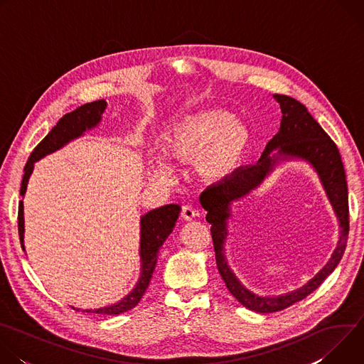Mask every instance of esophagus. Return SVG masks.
Masks as SVG:
<instances>
[{"label": "esophagus", "mask_w": 364, "mask_h": 364, "mask_svg": "<svg viewBox=\"0 0 364 364\" xmlns=\"http://www.w3.org/2000/svg\"><path fill=\"white\" fill-rule=\"evenodd\" d=\"M196 216H197V212H196V209H194L193 205L186 204V205L181 207V218L184 220H193Z\"/></svg>", "instance_id": "34e87169"}]
</instances>
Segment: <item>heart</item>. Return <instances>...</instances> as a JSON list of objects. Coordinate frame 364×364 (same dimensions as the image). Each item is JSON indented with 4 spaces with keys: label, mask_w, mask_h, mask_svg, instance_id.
<instances>
[{
    "label": "heart",
    "mask_w": 364,
    "mask_h": 364,
    "mask_svg": "<svg viewBox=\"0 0 364 364\" xmlns=\"http://www.w3.org/2000/svg\"><path fill=\"white\" fill-rule=\"evenodd\" d=\"M250 142L247 128L233 114L222 109L186 115L164 138L168 155L181 161H194L198 176L210 183L225 181L240 168Z\"/></svg>",
    "instance_id": "b5f03b06"
}]
</instances>
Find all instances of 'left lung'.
Returning a JSON list of instances; mask_svg holds the SVG:
<instances>
[{
	"label": "left lung",
	"mask_w": 364,
	"mask_h": 364,
	"mask_svg": "<svg viewBox=\"0 0 364 364\" xmlns=\"http://www.w3.org/2000/svg\"><path fill=\"white\" fill-rule=\"evenodd\" d=\"M274 97L282 111L281 128L267 144L262 157L255 166L239 168L230 178L213 184L200 196V203L204 210H207L205 220L212 225L210 232L219 274L230 294L243 306L256 313H277L316 291L338 265L348 237V191L337 145L301 102L285 95H274ZM275 149H279V155L269 158L270 152ZM279 158H299L314 166L336 212L342 230L338 247L329 264L306 286L278 297H259L241 285L225 261L224 240L227 235V220L230 217V205L260 185Z\"/></svg>",
	"instance_id": "8db88e82"
}]
</instances>
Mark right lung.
<instances>
[{
  "instance_id": "obj_1",
  "label": "right lung",
  "mask_w": 364,
  "mask_h": 364,
  "mask_svg": "<svg viewBox=\"0 0 364 364\" xmlns=\"http://www.w3.org/2000/svg\"><path fill=\"white\" fill-rule=\"evenodd\" d=\"M107 108V102L100 99L90 103H85V105L76 108L75 111L63 115V118L59 119V122L53 127L44 139L33 149L30 154L28 161L24 167V176L21 181L20 196L24 197L27 190L28 178L33 173L34 163H37L40 159L46 157V155L55 152L65 146L72 139H76L82 136L86 131L95 128L100 119L102 114ZM181 207L178 204H166L159 209L151 210L146 215L141 218V242H139V256H141V274L136 285L134 289L124 296L119 302L97 308V309H83V313H93L100 316H118L125 313V311L132 309L142 295L145 294L152 272L157 265L159 250L168 237V235L173 232L176 222L178 219ZM18 236L21 242V247L24 249V205L23 200L18 203Z\"/></svg>"
}]
</instances>
